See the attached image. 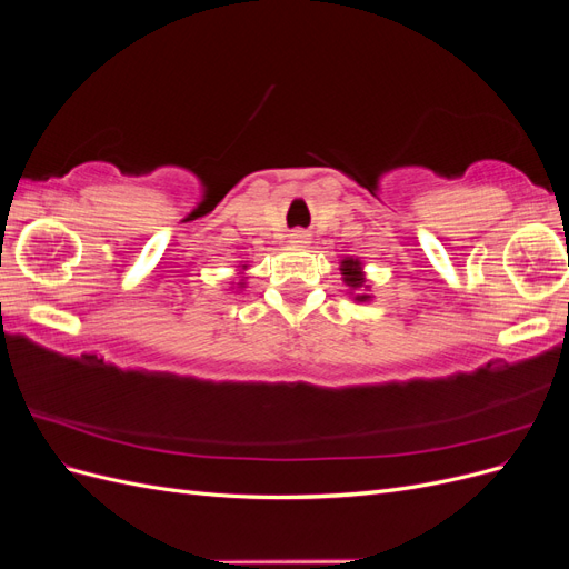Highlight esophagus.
Instances as JSON below:
<instances>
[{
  "label": "esophagus",
  "instance_id": "34e87169",
  "mask_svg": "<svg viewBox=\"0 0 569 569\" xmlns=\"http://www.w3.org/2000/svg\"><path fill=\"white\" fill-rule=\"evenodd\" d=\"M289 242L295 244V247H306V244H308V237H306V232L297 230V232L289 234Z\"/></svg>",
  "mask_w": 569,
  "mask_h": 569
}]
</instances>
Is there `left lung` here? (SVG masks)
<instances>
[{
    "mask_svg": "<svg viewBox=\"0 0 569 569\" xmlns=\"http://www.w3.org/2000/svg\"><path fill=\"white\" fill-rule=\"evenodd\" d=\"M339 270H341V282L347 284V295L356 301V303H370L375 297L370 295V284H368V274H366V266L360 258L353 256H343L339 261Z\"/></svg>",
    "mask_w": 569,
    "mask_h": 569,
    "instance_id": "left-lung-1",
    "label": "left lung"
}]
</instances>
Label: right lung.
Wrapping results in <instances>:
<instances>
[{
    "label": "right lung",
    "instance_id": "obj_1",
    "mask_svg": "<svg viewBox=\"0 0 569 569\" xmlns=\"http://www.w3.org/2000/svg\"><path fill=\"white\" fill-rule=\"evenodd\" d=\"M249 266L247 263H239L237 266V280H232L230 282V291H234V295H239V291H244V287H247V270Z\"/></svg>",
    "mask_w": 569,
    "mask_h": 569
}]
</instances>
